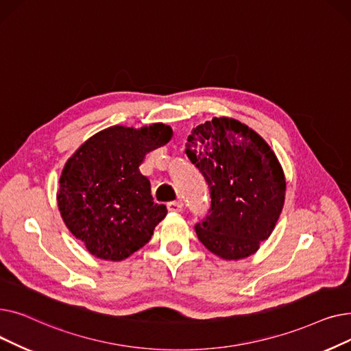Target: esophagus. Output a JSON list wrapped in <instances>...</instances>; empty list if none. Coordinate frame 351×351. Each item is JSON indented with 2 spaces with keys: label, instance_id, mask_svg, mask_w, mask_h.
Segmentation results:
<instances>
[{
  "label": "esophagus",
  "instance_id": "esophagus-1",
  "mask_svg": "<svg viewBox=\"0 0 351 351\" xmlns=\"http://www.w3.org/2000/svg\"><path fill=\"white\" fill-rule=\"evenodd\" d=\"M168 210L179 213V212L183 210V204H182V202H169V204H168Z\"/></svg>",
  "mask_w": 351,
  "mask_h": 351
}]
</instances>
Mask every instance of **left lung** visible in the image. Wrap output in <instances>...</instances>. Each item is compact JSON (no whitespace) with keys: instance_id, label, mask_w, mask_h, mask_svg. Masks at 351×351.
<instances>
[{"instance_id":"left-lung-1","label":"left lung","mask_w":351,"mask_h":351,"mask_svg":"<svg viewBox=\"0 0 351 351\" xmlns=\"http://www.w3.org/2000/svg\"><path fill=\"white\" fill-rule=\"evenodd\" d=\"M185 152L210 189L209 215L195 226L202 245L223 261L254 254L285 206L278 156L252 128L229 117L196 126Z\"/></svg>"}]
</instances>
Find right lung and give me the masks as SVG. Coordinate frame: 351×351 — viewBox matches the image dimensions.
<instances>
[{
	"label": "right lung",
	"instance_id": "right-lung-1",
	"mask_svg": "<svg viewBox=\"0 0 351 351\" xmlns=\"http://www.w3.org/2000/svg\"><path fill=\"white\" fill-rule=\"evenodd\" d=\"M169 125H115L92 135L66 160L57 192L64 223L86 250L121 262L151 241L166 206L139 171L145 156L168 143Z\"/></svg>",
	"mask_w": 351,
	"mask_h": 351
}]
</instances>
